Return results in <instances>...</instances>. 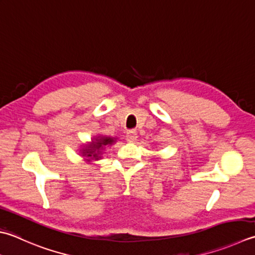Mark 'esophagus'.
I'll return each instance as SVG.
<instances>
[{
    "label": "esophagus",
    "mask_w": 255,
    "mask_h": 255,
    "mask_svg": "<svg viewBox=\"0 0 255 255\" xmlns=\"http://www.w3.org/2000/svg\"><path fill=\"white\" fill-rule=\"evenodd\" d=\"M136 139H137V133H136V131L131 130V131L127 132V134H126V140H127L128 142L136 141Z\"/></svg>",
    "instance_id": "obj_1"
}]
</instances>
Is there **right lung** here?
I'll use <instances>...</instances> for the list:
<instances>
[{
	"label": "right lung",
	"instance_id": "add662e5",
	"mask_svg": "<svg viewBox=\"0 0 255 255\" xmlns=\"http://www.w3.org/2000/svg\"><path fill=\"white\" fill-rule=\"evenodd\" d=\"M118 138L104 136V134H98V136L93 137L92 141L84 143L82 148L79 149V156H81L84 161L87 163H92L97 160H101L103 152L106 147L112 146L117 141Z\"/></svg>",
	"mask_w": 255,
	"mask_h": 255
}]
</instances>
